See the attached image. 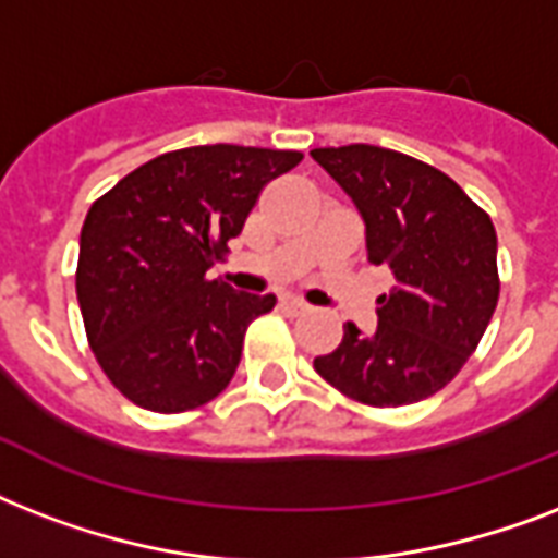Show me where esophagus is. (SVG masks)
Returning <instances> with one entry per match:
<instances>
[{"label": "esophagus", "instance_id": "1", "mask_svg": "<svg viewBox=\"0 0 558 558\" xmlns=\"http://www.w3.org/2000/svg\"><path fill=\"white\" fill-rule=\"evenodd\" d=\"M280 306H283V310H287V313H292V315H301V313H306V310H310V304H304L301 298H283V301H280Z\"/></svg>", "mask_w": 558, "mask_h": 558}]
</instances>
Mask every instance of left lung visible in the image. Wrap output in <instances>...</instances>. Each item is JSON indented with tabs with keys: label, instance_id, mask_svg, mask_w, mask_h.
<instances>
[{
	"label": "left lung",
	"instance_id": "left-lung-1",
	"mask_svg": "<svg viewBox=\"0 0 558 558\" xmlns=\"http://www.w3.org/2000/svg\"><path fill=\"white\" fill-rule=\"evenodd\" d=\"M365 219L367 260L390 275L371 336L356 324L313 362L332 388L376 408L446 388L498 304V236L463 187L425 161L373 144L310 153Z\"/></svg>",
	"mask_w": 558,
	"mask_h": 558
}]
</instances>
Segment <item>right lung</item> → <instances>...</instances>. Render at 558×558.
<instances>
[{"mask_svg":"<svg viewBox=\"0 0 558 558\" xmlns=\"http://www.w3.org/2000/svg\"><path fill=\"white\" fill-rule=\"evenodd\" d=\"M292 150L202 144L124 177L86 214L77 304L89 348L130 402L179 414L226 390L248 324L275 295L234 292L205 271L245 226Z\"/></svg>","mask_w":558,"mask_h":558,"instance_id":"obj_1","label":"right lung"}]
</instances>
